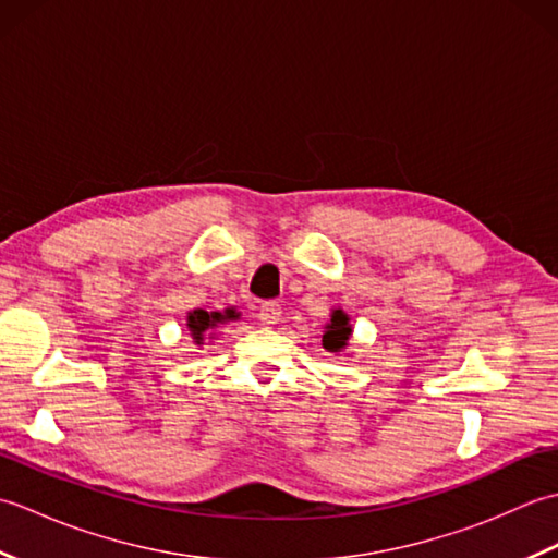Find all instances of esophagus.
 Masks as SVG:
<instances>
[{"mask_svg":"<svg viewBox=\"0 0 558 558\" xmlns=\"http://www.w3.org/2000/svg\"><path fill=\"white\" fill-rule=\"evenodd\" d=\"M280 314H282V306L278 302H266V304H260V310H258V322L264 326H272L280 322Z\"/></svg>","mask_w":558,"mask_h":558,"instance_id":"34e87169","label":"esophagus"}]
</instances>
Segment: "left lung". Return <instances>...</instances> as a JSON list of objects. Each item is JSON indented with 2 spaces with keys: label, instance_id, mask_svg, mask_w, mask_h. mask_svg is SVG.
<instances>
[{
  "label": "left lung",
  "instance_id": "1",
  "mask_svg": "<svg viewBox=\"0 0 558 558\" xmlns=\"http://www.w3.org/2000/svg\"><path fill=\"white\" fill-rule=\"evenodd\" d=\"M352 336V326H350V316L342 312V310H336L333 314H330V322L326 324V330H324V348L328 352H340L345 350L348 340Z\"/></svg>",
  "mask_w": 558,
  "mask_h": 558
}]
</instances>
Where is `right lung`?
<instances>
[{
	"mask_svg": "<svg viewBox=\"0 0 558 558\" xmlns=\"http://www.w3.org/2000/svg\"><path fill=\"white\" fill-rule=\"evenodd\" d=\"M234 318H240L234 310H225V312H208V310H194L189 312L186 316V328L189 333H192L196 345H204V338L208 330L218 328L220 324H228L234 322Z\"/></svg>",
	"mask_w": 558,
	"mask_h": 558,
	"instance_id": "1",
	"label": "right lung"
}]
</instances>
